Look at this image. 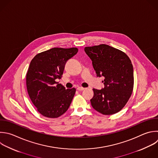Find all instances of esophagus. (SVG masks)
Wrapping results in <instances>:
<instances>
[{"mask_svg": "<svg viewBox=\"0 0 158 158\" xmlns=\"http://www.w3.org/2000/svg\"><path fill=\"white\" fill-rule=\"evenodd\" d=\"M85 89V88H83V87H81V86H79V87L77 88V89H78V91H83V90H84Z\"/></svg>", "mask_w": 158, "mask_h": 158, "instance_id": "obj_1", "label": "esophagus"}]
</instances>
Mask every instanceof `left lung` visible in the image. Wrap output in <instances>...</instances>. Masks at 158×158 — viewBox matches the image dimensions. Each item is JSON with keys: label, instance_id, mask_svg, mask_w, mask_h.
<instances>
[{"label": "left lung", "instance_id": "8db88e82", "mask_svg": "<svg viewBox=\"0 0 158 158\" xmlns=\"http://www.w3.org/2000/svg\"><path fill=\"white\" fill-rule=\"evenodd\" d=\"M97 77H104V87L93 89L92 107L104 115L119 112L127 104L133 88V68L128 56L106 44L86 47Z\"/></svg>", "mask_w": 158, "mask_h": 158}]
</instances>
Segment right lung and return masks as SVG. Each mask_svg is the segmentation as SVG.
I'll return each instance as SVG.
<instances>
[{"instance_id": "right-lung-1", "label": "right lung", "mask_w": 158, "mask_h": 158, "mask_svg": "<svg viewBox=\"0 0 158 158\" xmlns=\"http://www.w3.org/2000/svg\"><path fill=\"white\" fill-rule=\"evenodd\" d=\"M78 51L76 48H54L38 54L31 61L27 73V91L43 116L57 118L69 109L76 89H66L56 80L61 78L67 61Z\"/></svg>"}]
</instances>
